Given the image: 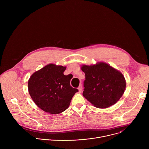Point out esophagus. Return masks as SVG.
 I'll return each mask as SVG.
<instances>
[{
    "label": "esophagus",
    "instance_id": "esophagus-1",
    "mask_svg": "<svg viewBox=\"0 0 149 149\" xmlns=\"http://www.w3.org/2000/svg\"><path fill=\"white\" fill-rule=\"evenodd\" d=\"M78 90H79V93H81V92L82 91V85H81V84L79 85V87H78Z\"/></svg>",
    "mask_w": 149,
    "mask_h": 149
}]
</instances>
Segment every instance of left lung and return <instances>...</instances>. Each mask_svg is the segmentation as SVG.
I'll use <instances>...</instances> for the list:
<instances>
[{"label": "left lung", "mask_w": 149, "mask_h": 149, "mask_svg": "<svg viewBox=\"0 0 149 149\" xmlns=\"http://www.w3.org/2000/svg\"><path fill=\"white\" fill-rule=\"evenodd\" d=\"M86 75L83 96L95 107L105 109L116 104L122 97L126 86L123 75L105 62L82 65Z\"/></svg>", "instance_id": "8db88e82"}]
</instances>
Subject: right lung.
I'll return each mask as SVG.
<instances>
[{
	"label": "right lung",
	"instance_id": "right-lung-1",
	"mask_svg": "<svg viewBox=\"0 0 149 149\" xmlns=\"http://www.w3.org/2000/svg\"><path fill=\"white\" fill-rule=\"evenodd\" d=\"M65 67L54 63L35 72L28 81L29 93L43 111L57 114L66 110L78 89L70 86V75H65Z\"/></svg>",
	"mask_w": 149,
	"mask_h": 149
}]
</instances>
